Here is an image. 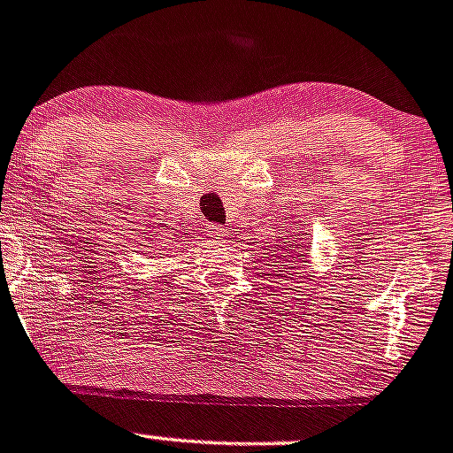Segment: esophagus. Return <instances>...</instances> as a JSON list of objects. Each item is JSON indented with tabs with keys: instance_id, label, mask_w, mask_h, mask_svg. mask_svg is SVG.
Listing matches in <instances>:
<instances>
[{
	"instance_id": "obj_1",
	"label": "esophagus",
	"mask_w": 453,
	"mask_h": 453,
	"mask_svg": "<svg viewBox=\"0 0 453 453\" xmlns=\"http://www.w3.org/2000/svg\"><path fill=\"white\" fill-rule=\"evenodd\" d=\"M204 235L209 242H222V240L226 238V229H224V226H219V224H206Z\"/></svg>"
}]
</instances>
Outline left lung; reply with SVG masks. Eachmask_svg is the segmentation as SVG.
Masks as SVG:
<instances>
[{
    "instance_id": "8db88e82",
    "label": "left lung",
    "mask_w": 453,
    "mask_h": 453,
    "mask_svg": "<svg viewBox=\"0 0 453 453\" xmlns=\"http://www.w3.org/2000/svg\"><path fill=\"white\" fill-rule=\"evenodd\" d=\"M291 247H296V244H291Z\"/></svg>"
}]
</instances>
